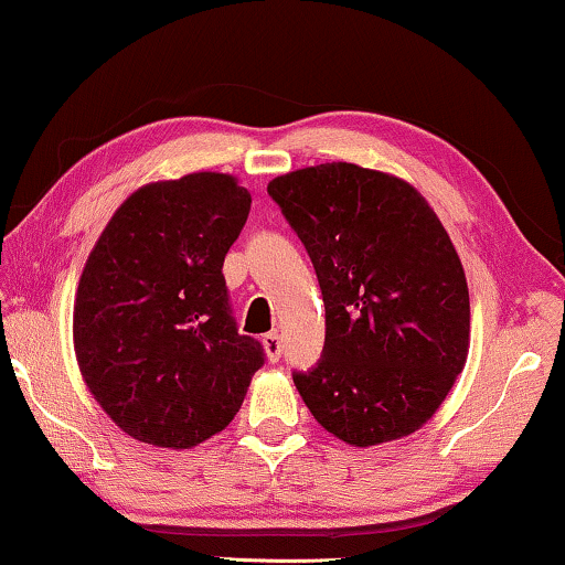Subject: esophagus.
<instances>
[{"label": "esophagus", "instance_id": "34e87169", "mask_svg": "<svg viewBox=\"0 0 565 565\" xmlns=\"http://www.w3.org/2000/svg\"><path fill=\"white\" fill-rule=\"evenodd\" d=\"M262 344H264V352L268 356V362L279 360V356H281V337H279V331H268V334H264Z\"/></svg>", "mask_w": 565, "mask_h": 565}]
</instances>
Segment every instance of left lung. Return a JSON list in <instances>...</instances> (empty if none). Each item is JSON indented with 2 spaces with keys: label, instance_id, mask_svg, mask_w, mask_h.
Wrapping results in <instances>:
<instances>
[{
  "label": "left lung",
  "instance_id": "left-lung-1",
  "mask_svg": "<svg viewBox=\"0 0 565 565\" xmlns=\"http://www.w3.org/2000/svg\"><path fill=\"white\" fill-rule=\"evenodd\" d=\"M268 195L307 246L327 309L324 354L294 374L303 405L352 447L412 435L470 349L468 281L440 218L412 183L354 163L291 170Z\"/></svg>",
  "mask_w": 565,
  "mask_h": 565
}]
</instances>
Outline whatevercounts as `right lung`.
<instances>
[{"instance_id": "1", "label": "right lung", "mask_w": 565, "mask_h": 565, "mask_svg": "<svg viewBox=\"0 0 565 565\" xmlns=\"http://www.w3.org/2000/svg\"><path fill=\"white\" fill-rule=\"evenodd\" d=\"M236 175L140 185L107 221L79 276V374L132 440L188 450L221 433L264 364L238 334L221 268L248 218Z\"/></svg>"}]
</instances>
